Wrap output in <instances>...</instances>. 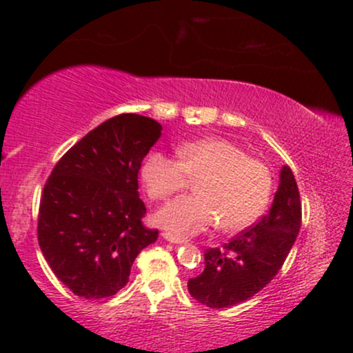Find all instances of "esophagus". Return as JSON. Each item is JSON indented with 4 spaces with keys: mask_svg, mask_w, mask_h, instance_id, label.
<instances>
[{
    "mask_svg": "<svg viewBox=\"0 0 353 353\" xmlns=\"http://www.w3.org/2000/svg\"><path fill=\"white\" fill-rule=\"evenodd\" d=\"M163 237H164L168 242H172V244H185V242H188V241H185V239L174 236V234H171V232H164Z\"/></svg>",
    "mask_w": 353,
    "mask_h": 353,
    "instance_id": "obj_1",
    "label": "esophagus"
}]
</instances>
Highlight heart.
Returning <instances> with one entry per match:
<instances>
[{
  "instance_id": "b5f03b06",
  "label": "heart",
  "mask_w": 353,
  "mask_h": 353,
  "mask_svg": "<svg viewBox=\"0 0 353 353\" xmlns=\"http://www.w3.org/2000/svg\"><path fill=\"white\" fill-rule=\"evenodd\" d=\"M179 159L151 152L143 164L149 197L168 201L197 181L194 192L172 201L156 214V222L171 232L199 234L217 222L219 229H245L262 214L272 194V174L262 161L247 156L222 137H204L179 145Z\"/></svg>"
}]
</instances>
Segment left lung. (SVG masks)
I'll use <instances>...</instances> for the list:
<instances>
[{"mask_svg":"<svg viewBox=\"0 0 353 353\" xmlns=\"http://www.w3.org/2000/svg\"><path fill=\"white\" fill-rule=\"evenodd\" d=\"M301 222L297 182L283 165L269 214L228 244L205 250L204 270L188 282L190 295L210 309H224L261 292L285 262Z\"/></svg>","mask_w":353,"mask_h":353,"instance_id":"1","label":"left lung"}]
</instances>
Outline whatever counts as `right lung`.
Listing matches in <instances>:
<instances>
[{
	"label": "right lung",
	"mask_w": 353,
	"mask_h": 353,
	"mask_svg": "<svg viewBox=\"0 0 353 353\" xmlns=\"http://www.w3.org/2000/svg\"><path fill=\"white\" fill-rule=\"evenodd\" d=\"M163 125L119 114L64 154L43 189L38 242L51 270L72 294L101 301L128 283L137 254L157 229L143 224L137 174Z\"/></svg>",
	"instance_id": "1"
}]
</instances>
